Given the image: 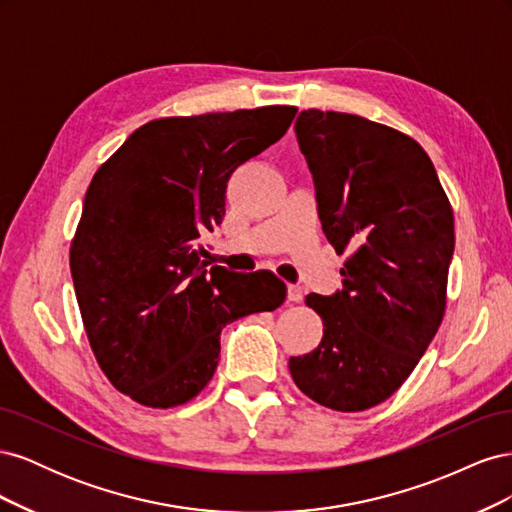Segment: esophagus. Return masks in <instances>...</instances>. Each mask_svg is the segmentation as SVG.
Instances as JSON below:
<instances>
[{"label": "esophagus", "instance_id": "obj_1", "mask_svg": "<svg viewBox=\"0 0 512 512\" xmlns=\"http://www.w3.org/2000/svg\"><path fill=\"white\" fill-rule=\"evenodd\" d=\"M288 301H292V303L303 301V288L297 284H290L288 286Z\"/></svg>", "mask_w": 512, "mask_h": 512}]
</instances>
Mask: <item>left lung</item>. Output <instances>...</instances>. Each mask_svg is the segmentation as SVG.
Returning <instances> with one entry per match:
<instances>
[{
    "label": "left lung",
    "mask_w": 512,
    "mask_h": 512,
    "mask_svg": "<svg viewBox=\"0 0 512 512\" xmlns=\"http://www.w3.org/2000/svg\"><path fill=\"white\" fill-rule=\"evenodd\" d=\"M294 132L322 230L346 262L342 290L305 297L322 318V342L290 356V376L316 404L361 412L408 380L438 333L453 207L425 149L404 132L318 108L303 111Z\"/></svg>",
    "instance_id": "obj_1"
}]
</instances>
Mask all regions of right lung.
Masks as SVG:
<instances>
[{
    "label": "right lung",
    "mask_w": 512,
    "mask_h": 512,
    "mask_svg": "<svg viewBox=\"0 0 512 512\" xmlns=\"http://www.w3.org/2000/svg\"><path fill=\"white\" fill-rule=\"evenodd\" d=\"M297 106L153 119L91 179L70 245L83 327L104 376L147 408L188 404L215 374L226 324L273 312L286 284L200 256L235 170L280 141Z\"/></svg>",
    "instance_id": "right-lung-1"
}]
</instances>
